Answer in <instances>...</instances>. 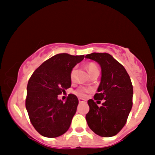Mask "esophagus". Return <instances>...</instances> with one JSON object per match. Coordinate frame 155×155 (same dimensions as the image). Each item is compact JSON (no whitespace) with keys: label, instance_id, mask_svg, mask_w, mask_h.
Listing matches in <instances>:
<instances>
[{"label":"esophagus","instance_id":"obj_1","mask_svg":"<svg viewBox=\"0 0 155 155\" xmlns=\"http://www.w3.org/2000/svg\"><path fill=\"white\" fill-rule=\"evenodd\" d=\"M85 99H82V98H79V103H83V102H85Z\"/></svg>","mask_w":155,"mask_h":155}]
</instances>
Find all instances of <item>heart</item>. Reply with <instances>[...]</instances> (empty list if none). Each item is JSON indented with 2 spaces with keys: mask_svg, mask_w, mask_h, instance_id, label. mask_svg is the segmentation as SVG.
Here are the masks:
<instances>
[{
  "mask_svg": "<svg viewBox=\"0 0 155 155\" xmlns=\"http://www.w3.org/2000/svg\"><path fill=\"white\" fill-rule=\"evenodd\" d=\"M87 68L90 73H91L92 71H94V70H97L98 69L97 67V65L94 63H89L87 65ZM74 73H75V68H73V70H71V72H70V79H73V77H74ZM90 91L91 89L89 88V87H79L75 91L74 93L76 94L77 96L81 97H85V95H86Z\"/></svg>",
  "mask_w": 155,
  "mask_h": 155,
  "instance_id": "b5f03b06",
  "label": "heart"
}]
</instances>
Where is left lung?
I'll return each instance as SVG.
<instances>
[{"instance_id":"left-lung-1","label":"left lung","mask_w":155,"mask_h":155,"mask_svg":"<svg viewBox=\"0 0 155 155\" xmlns=\"http://www.w3.org/2000/svg\"><path fill=\"white\" fill-rule=\"evenodd\" d=\"M85 58L97 62L102 76L97 93L87 101L89 112L85 115L92 131L103 137L116 135L125 125L133 106V85L122 64L108 53L94 52ZM105 99L101 107L94 100Z\"/></svg>"}]
</instances>
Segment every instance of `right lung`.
<instances>
[{
  "mask_svg": "<svg viewBox=\"0 0 155 155\" xmlns=\"http://www.w3.org/2000/svg\"><path fill=\"white\" fill-rule=\"evenodd\" d=\"M84 57L55 54L36 69L29 79L26 109L32 125L43 137H60L70 127L79 100L70 94L64 103L58 96L71 86L70 72Z\"/></svg>",
  "mask_w": 155,
  "mask_h": 155,
  "instance_id": "right-lung-1",
  "label": "right lung"
}]
</instances>
